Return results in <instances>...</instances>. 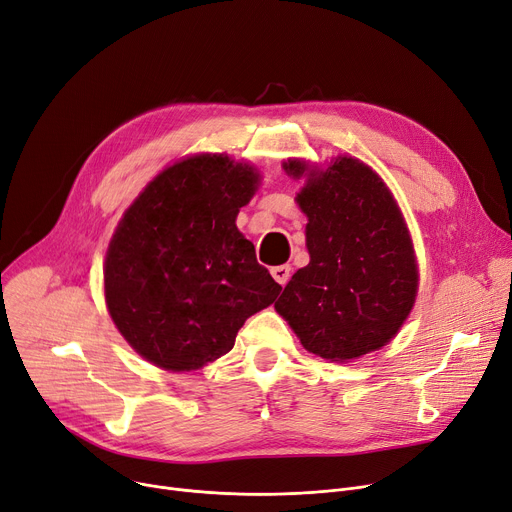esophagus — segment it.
I'll return each instance as SVG.
<instances>
[{
    "instance_id": "obj_1",
    "label": "esophagus",
    "mask_w": 512,
    "mask_h": 512,
    "mask_svg": "<svg viewBox=\"0 0 512 512\" xmlns=\"http://www.w3.org/2000/svg\"><path fill=\"white\" fill-rule=\"evenodd\" d=\"M272 276H274V280L280 286H284L290 280V265H276V267H272Z\"/></svg>"
}]
</instances>
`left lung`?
I'll list each match as a JSON object with an SVG mask.
<instances>
[{
  "label": "left lung",
  "mask_w": 512,
  "mask_h": 512,
  "mask_svg": "<svg viewBox=\"0 0 512 512\" xmlns=\"http://www.w3.org/2000/svg\"><path fill=\"white\" fill-rule=\"evenodd\" d=\"M307 176L297 203L307 215L309 265L274 305L309 353L351 361L388 344L409 317L419 286L413 240L384 180L355 157L326 170L284 161Z\"/></svg>",
  "instance_id": "8db88e82"
}]
</instances>
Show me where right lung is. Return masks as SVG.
I'll use <instances>...</instances> for the list:
<instances>
[{
	"label": "right lung",
	"mask_w": 512,
	"mask_h": 512,
	"mask_svg": "<svg viewBox=\"0 0 512 512\" xmlns=\"http://www.w3.org/2000/svg\"><path fill=\"white\" fill-rule=\"evenodd\" d=\"M259 180L249 164L201 153L157 174L126 209L105 255V303L149 363L201 369L276 301L282 286L236 228Z\"/></svg>",
	"instance_id": "right-lung-1"
}]
</instances>
